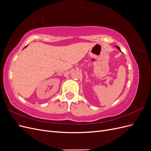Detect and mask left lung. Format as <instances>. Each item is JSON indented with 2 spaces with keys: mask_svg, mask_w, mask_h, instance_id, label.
<instances>
[{
  "mask_svg": "<svg viewBox=\"0 0 151 151\" xmlns=\"http://www.w3.org/2000/svg\"><path fill=\"white\" fill-rule=\"evenodd\" d=\"M117 47V48H118V50H120V51H121V50H120V48H119V47Z\"/></svg>",
  "mask_w": 151,
  "mask_h": 151,
  "instance_id": "left-lung-1",
  "label": "left lung"
}]
</instances>
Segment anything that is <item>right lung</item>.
I'll use <instances>...</instances> for the list:
<instances>
[{"mask_svg":"<svg viewBox=\"0 0 151 151\" xmlns=\"http://www.w3.org/2000/svg\"><path fill=\"white\" fill-rule=\"evenodd\" d=\"M26 47H27V46H26ZM24 48H25V47H24Z\"/></svg>","mask_w":151,"mask_h":151,"instance_id":"add662e5","label":"right lung"}]
</instances>
